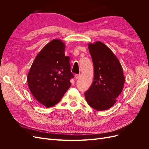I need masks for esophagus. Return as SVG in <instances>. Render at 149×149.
Returning <instances> with one entry per match:
<instances>
[{
    "mask_svg": "<svg viewBox=\"0 0 149 149\" xmlns=\"http://www.w3.org/2000/svg\"><path fill=\"white\" fill-rule=\"evenodd\" d=\"M80 76H81V74H75V75H74V78H75V79H79V78Z\"/></svg>",
    "mask_w": 149,
    "mask_h": 149,
    "instance_id": "esophagus-1",
    "label": "esophagus"
}]
</instances>
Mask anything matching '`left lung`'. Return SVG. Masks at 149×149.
<instances>
[{
	"label": "left lung",
	"mask_w": 149,
	"mask_h": 149,
	"mask_svg": "<svg viewBox=\"0 0 149 149\" xmlns=\"http://www.w3.org/2000/svg\"><path fill=\"white\" fill-rule=\"evenodd\" d=\"M94 65V79L84 93L88 104L97 111H104L114 106L123 91L125 78L119 60L101 42L89 43Z\"/></svg>",
	"instance_id": "8db88e82"
}]
</instances>
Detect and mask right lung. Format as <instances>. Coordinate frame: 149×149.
<instances>
[{
	"label": "right lung",
	"instance_id": "1",
	"mask_svg": "<svg viewBox=\"0 0 149 149\" xmlns=\"http://www.w3.org/2000/svg\"><path fill=\"white\" fill-rule=\"evenodd\" d=\"M65 49V45L61 40H53L36 56L29 72L27 81L31 94L47 107L60 102L74 77Z\"/></svg>",
	"mask_w": 149,
	"mask_h": 149
}]
</instances>
